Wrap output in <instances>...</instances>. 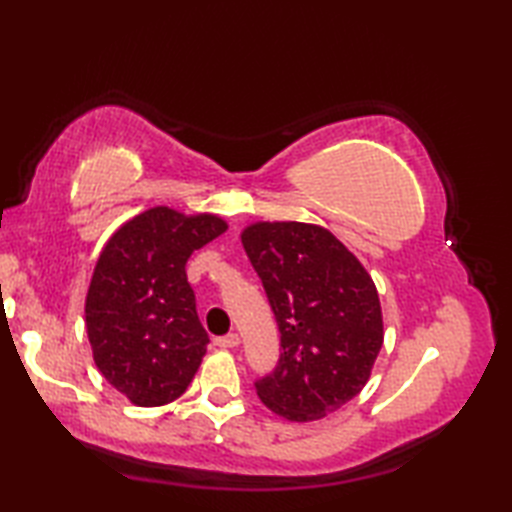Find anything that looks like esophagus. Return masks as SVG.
Masks as SVG:
<instances>
[{
    "label": "esophagus",
    "instance_id": "1",
    "mask_svg": "<svg viewBox=\"0 0 512 512\" xmlns=\"http://www.w3.org/2000/svg\"><path fill=\"white\" fill-rule=\"evenodd\" d=\"M215 345L222 347V350H228V347H237L239 345V336L237 334L220 336V339H215Z\"/></svg>",
    "mask_w": 512,
    "mask_h": 512
}]
</instances>
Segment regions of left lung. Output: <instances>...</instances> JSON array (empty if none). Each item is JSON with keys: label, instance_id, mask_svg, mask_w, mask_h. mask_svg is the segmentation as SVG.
<instances>
[{"label": "left lung", "instance_id": "obj_1", "mask_svg": "<svg viewBox=\"0 0 512 512\" xmlns=\"http://www.w3.org/2000/svg\"><path fill=\"white\" fill-rule=\"evenodd\" d=\"M239 237L281 332L279 363L257 396L290 422L325 418L361 394L383 347L374 279L319 224L255 222Z\"/></svg>", "mask_w": 512, "mask_h": 512}]
</instances>
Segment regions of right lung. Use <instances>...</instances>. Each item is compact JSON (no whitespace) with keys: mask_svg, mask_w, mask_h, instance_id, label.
<instances>
[{"mask_svg":"<svg viewBox=\"0 0 512 512\" xmlns=\"http://www.w3.org/2000/svg\"><path fill=\"white\" fill-rule=\"evenodd\" d=\"M226 228L220 215L154 206L118 228L96 259L85 330L99 372L132 405H167L198 372L209 334L184 266Z\"/></svg>","mask_w":512,"mask_h":512,"instance_id":"add662e5","label":"right lung"}]
</instances>
